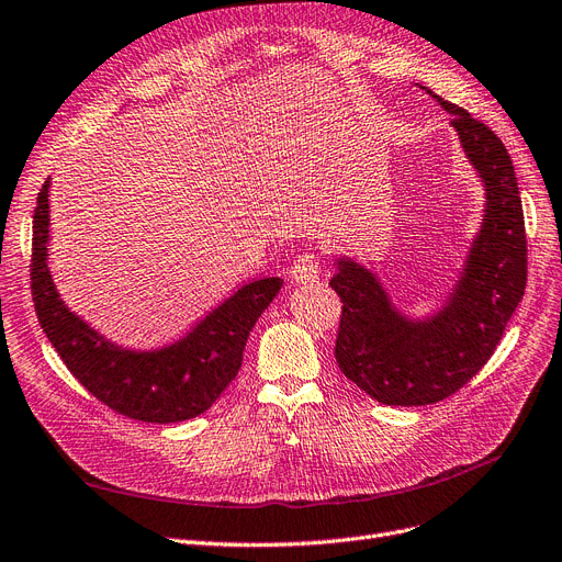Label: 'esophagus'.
Returning <instances> with one entry per match:
<instances>
[{
    "label": "esophagus",
    "mask_w": 562,
    "mask_h": 562,
    "mask_svg": "<svg viewBox=\"0 0 562 562\" xmlns=\"http://www.w3.org/2000/svg\"><path fill=\"white\" fill-rule=\"evenodd\" d=\"M321 277V260L313 254H304L293 262V279L297 283H311Z\"/></svg>",
    "instance_id": "esophagus-1"
}]
</instances>
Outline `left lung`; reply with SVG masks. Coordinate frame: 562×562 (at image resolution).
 Segmentation results:
<instances>
[{
    "mask_svg": "<svg viewBox=\"0 0 562 562\" xmlns=\"http://www.w3.org/2000/svg\"><path fill=\"white\" fill-rule=\"evenodd\" d=\"M426 92L452 115L482 179L484 218L450 297L422 321L396 311L367 267L336 260L329 285L344 302L336 362L359 390L387 406H429L459 392L496 350L528 279L524 207L505 145L468 110Z\"/></svg>",
    "mask_w": 562,
    "mask_h": 562,
    "instance_id": "obj_1",
    "label": "left lung"
}]
</instances>
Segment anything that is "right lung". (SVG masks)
Listing matches in <instances>:
<instances>
[{"instance_id":"add662e5","label":"right lung","mask_w":562,"mask_h":562,"mask_svg":"<svg viewBox=\"0 0 562 562\" xmlns=\"http://www.w3.org/2000/svg\"><path fill=\"white\" fill-rule=\"evenodd\" d=\"M50 177L41 187L32 235V295L38 323L80 385L115 413L151 424L198 417L226 390L239 367L246 339L283 279L241 285L182 339L156 350H128L80 321L59 300L48 269Z\"/></svg>"}]
</instances>
